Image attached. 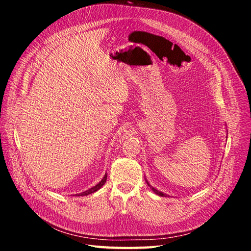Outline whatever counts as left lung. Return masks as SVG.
I'll use <instances>...</instances> for the list:
<instances>
[{
	"instance_id": "obj_1",
	"label": "left lung",
	"mask_w": 251,
	"mask_h": 251,
	"mask_svg": "<svg viewBox=\"0 0 251 251\" xmlns=\"http://www.w3.org/2000/svg\"><path fill=\"white\" fill-rule=\"evenodd\" d=\"M145 179H146V178H145ZM146 182H147V184L149 185V188L151 189V191L152 192H154L155 194H156V195H158V196H161V197H166V196H169V195H167V194H165V193H163V192H160V191H158V190H156L155 188H153L152 187V185L148 182V180L146 179Z\"/></svg>"
}]
</instances>
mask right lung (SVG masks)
<instances>
[{
  "label": "right lung",
  "instance_id": "right-lung-1",
  "mask_svg": "<svg viewBox=\"0 0 251 251\" xmlns=\"http://www.w3.org/2000/svg\"><path fill=\"white\" fill-rule=\"evenodd\" d=\"M106 179H107V174L105 173V175L103 176V178H102L98 183H97L96 185H94V187L90 188V189L84 191V192H82V193L75 194V196H87V195H90V194H93V193L97 192V191L100 190V189L103 187V185L105 184V182H106Z\"/></svg>",
  "mask_w": 251,
  "mask_h": 251
}]
</instances>
